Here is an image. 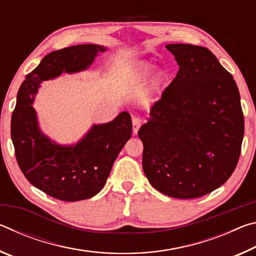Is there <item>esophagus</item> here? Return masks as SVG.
Wrapping results in <instances>:
<instances>
[{
	"label": "esophagus",
	"instance_id": "34e87169",
	"mask_svg": "<svg viewBox=\"0 0 256 256\" xmlns=\"http://www.w3.org/2000/svg\"><path fill=\"white\" fill-rule=\"evenodd\" d=\"M142 124V120L141 118H138V116H134L132 118V125H133V133L136 134V132L138 131V128H140Z\"/></svg>",
	"mask_w": 256,
	"mask_h": 256
}]
</instances>
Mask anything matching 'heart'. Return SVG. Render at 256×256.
I'll use <instances>...</instances> for the list:
<instances>
[{
  "label": "heart",
  "mask_w": 256,
  "mask_h": 256,
  "mask_svg": "<svg viewBox=\"0 0 256 256\" xmlns=\"http://www.w3.org/2000/svg\"><path fill=\"white\" fill-rule=\"evenodd\" d=\"M152 70H154V66H151V64L146 62H140L138 63L133 68V78L138 82L144 81L146 78L151 74ZM164 80V72H159L154 78V84L158 86L160 84H162Z\"/></svg>",
  "instance_id": "heart-1"
}]
</instances>
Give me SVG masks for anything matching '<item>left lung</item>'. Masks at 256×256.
<instances>
[{"label": "left lung", "instance_id": "1", "mask_svg": "<svg viewBox=\"0 0 256 256\" xmlns=\"http://www.w3.org/2000/svg\"><path fill=\"white\" fill-rule=\"evenodd\" d=\"M166 48L180 70L138 130L142 167L159 192L200 198L222 186L237 166L244 136L240 92L206 47L170 44Z\"/></svg>", "mask_w": 256, "mask_h": 256}]
</instances>
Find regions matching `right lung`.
I'll use <instances>...</instances> for the list:
<instances>
[{
	"mask_svg": "<svg viewBox=\"0 0 256 256\" xmlns=\"http://www.w3.org/2000/svg\"><path fill=\"white\" fill-rule=\"evenodd\" d=\"M104 46L84 44L52 52L26 76L19 88L11 118L16 158L34 188L60 201L90 198L102 190L112 164L132 134V120L123 112L110 123L92 125L76 146L56 144L42 133L32 107L42 81L63 72L86 70Z\"/></svg>",
	"mask_w": 256,
	"mask_h": 256,
	"instance_id": "add662e5",
	"label": "right lung"
}]
</instances>
